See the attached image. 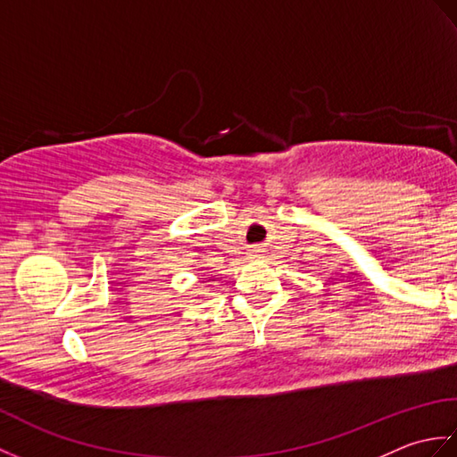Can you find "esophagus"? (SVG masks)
<instances>
[{
  "label": "esophagus",
  "instance_id": "obj_1",
  "mask_svg": "<svg viewBox=\"0 0 457 457\" xmlns=\"http://www.w3.org/2000/svg\"><path fill=\"white\" fill-rule=\"evenodd\" d=\"M263 255V249H253L251 251V257H261Z\"/></svg>",
  "mask_w": 457,
  "mask_h": 457
}]
</instances>
